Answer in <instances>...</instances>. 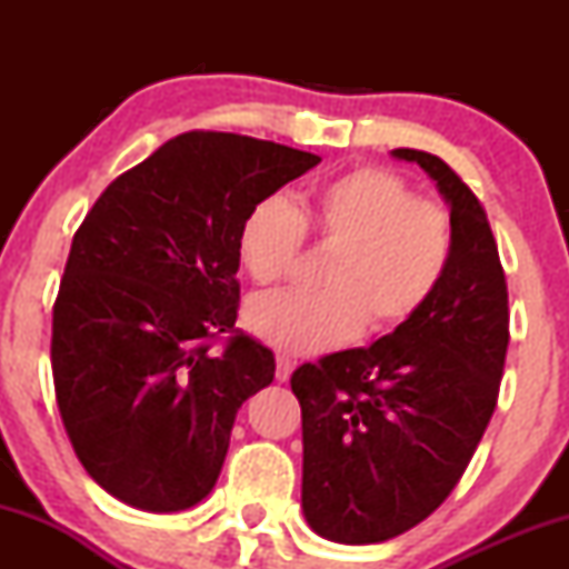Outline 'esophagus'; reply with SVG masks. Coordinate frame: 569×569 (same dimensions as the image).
Wrapping results in <instances>:
<instances>
[{"instance_id":"obj_1","label":"esophagus","mask_w":569,"mask_h":569,"mask_svg":"<svg viewBox=\"0 0 569 569\" xmlns=\"http://www.w3.org/2000/svg\"><path fill=\"white\" fill-rule=\"evenodd\" d=\"M291 371H293V361H291V358L278 356V361H276V377H278V382H289Z\"/></svg>"}]
</instances>
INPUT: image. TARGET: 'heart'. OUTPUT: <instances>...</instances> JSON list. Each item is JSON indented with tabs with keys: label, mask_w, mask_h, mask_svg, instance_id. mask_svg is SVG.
Wrapping results in <instances>:
<instances>
[{
	"label": "heart",
	"mask_w": 569,
	"mask_h": 569,
	"mask_svg": "<svg viewBox=\"0 0 569 569\" xmlns=\"http://www.w3.org/2000/svg\"><path fill=\"white\" fill-rule=\"evenodd\" d=\"M307 232L335 248L321 272L323 289L259 293L243 312L253 337L293 356L411 321L439 291L455 257L449 208L417 198L407 179L385 168H352L312 187L302 213L283 194L259 198L240 221V267L262 286L289 278Z\"/></svg>",
	"instance_id": "b5f03b06"
}]
</instances>
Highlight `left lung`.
<instances>
[{
  "label": "left lung",
  "instance_id": "obj_1",
  "mask_svg": "<svg viewBox=\"0 0 569 569\" xmlns=\"http://www.w3.org/2000/svg\"><path fill=\"white\" fill-rule=\"evenodd\" d=\"M417 162L455 219V257L433 299L371 348L291 375L302 407V511L335 543H382L428 519L489 426L508 350V286L485 208L436 154Z\"/></svg>",
  "mask_w": 569,
  "mask_h": 569
}]
</instances>
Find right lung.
<instances>
[{
	"label": "right lung",
	"mask_w": 569,
	"mask_h": 569,
	"mask_svg": "<svg viewBox=\"0 0 569 569\" xmlns=\"http://www.w3.org/2000/svg\"><path fill=\"white\" fill-rule=\"evenodd\" d=\"M318 162L189 130L117 176L74 232L53 307L56 401L82 468L112 498L171 513L217 485L234 415L276 377L272 350L234 329L240 221Z\"/></svg>",
	"instance_id": "obj_1"
}]
</instances>
